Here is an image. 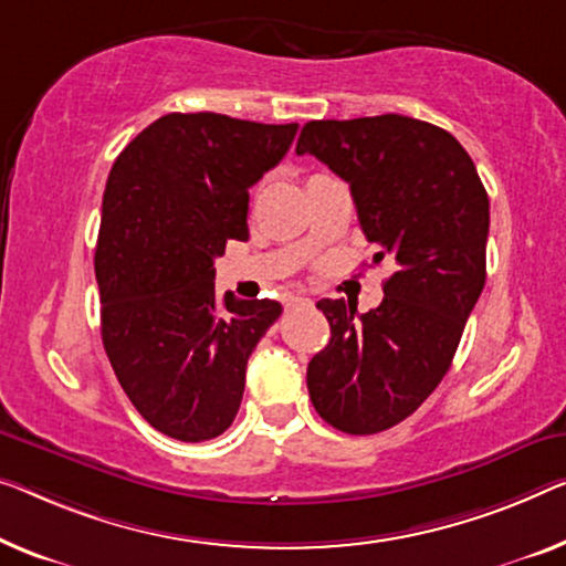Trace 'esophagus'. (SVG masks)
<instances>
[{
	"instance_id": "esophagus-1",
	"label": "esophagus",
	"mask_w": 566,
	"mask_h": 566,
	"mask_svg": "<svg viewBox=\"0 0 566 566\" xmlns=\"http://www.w3.org/2000/svg\"><path fill=\"white\" fill-rule=\"evenodd\" d=\"M312 300L310 297H302V294H294V297L286 300V307L294 310V307H310Z\"/></svg>"
}]
</instances>
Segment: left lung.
I'll list each match as a JSON object with an SVG mask.
<instances>
[{
  "mask_svg": "<svg viewBox=\"0 0 566 566\" xmlns=\"http://www.w3.org/2000/svg\"><path fill=\"white\" fill-rule=\"evenodd\" d=\"M297 155L350 185L374 261H396L376 310L317 302L331 343L307 366L312 407L327 424L384 432L415 415L452 364L485 286L488 192L450 132L401 114L307 122Z\"/></svg>",
  "mask_w": 566,
  "mask_h": 566,
  "instance_id": "left-lung-1",
  "label": "left lung"
}]
</instances>
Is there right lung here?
Listing matches in <instances>:
<instances>
[{"mask_svg": "<svg viewBox=\"0 0 566 566\" xmlns=\"http://www.w3.org/2000/svg\"><path fill=\"white\" fill-rule=\"evenodd\" d=\"M294 134L297 124L167 114L108 172L94 256L101 337L134 409L172 440L233 424L249 356L282 315L274 300L218 297L213 261L249 239V188Z\"/></svg>", "mask_w": 566, "mask_h": 566, "instance_id": "1", "label": "right lung"}]
</instances>
